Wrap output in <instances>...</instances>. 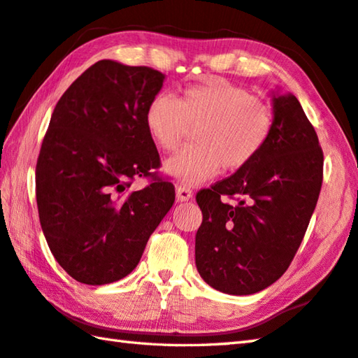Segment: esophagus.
Segmentation results:
<instances>
[{
  "label": "esophagus",
  "mask_w": 358,
  "mask_h": 358,
  "mask_svg": "<svg viewBox=\"0 0 358 358\" xmlns=\"http://www.w3.org/2000/svg\"><path fill=\"white\" fill-rule=\"evenodd\" d=\"M175 194H177V200L178 201H189L192 199V191L186 186H177L175 189Z\"/></svg>",
  "instance_id": "esophagus-1"
}]
</instances>
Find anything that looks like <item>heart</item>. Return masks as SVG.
<instances>
[{
	"mask_svg": "<svg viewBox=\"0 0 358 358\" xmlns=\"http://www.w3.org/2000/svg\"><path fill=\"white\" fill-rule=\"evenodd\" d=\"M144 126L157 146L173 152L196 127L195 144L164 164L166 173L185 185H199L224 171H238L260 154L273 131L268 103L224 78L186 86L178 100L158 94L144 112Z\"/></svg>",
	"mask_w": 358,
	"mask_h": 358,
	"instance_id": "1",
	"label": "heart"
}]
</instances>
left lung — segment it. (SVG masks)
Masks as SVG:
<instances>
[{
    "label": "left lung",
    "mask_w": 358,
    "mask_h": 358,
    "mask_svg": "<svg viewBox=\"0 0 358 358\" xmlns=\"http://www.w3.org/2000/svg\"><path fill=\"white\" fill-rule=\"evenodd\" d=\"M272 113L273 131L260 154L196 194L203 222L195 264L224 294L260 292L283 275L320 195L323 150L301 104L292 94H273ZM224 194L238 196L239 204L223 203Z\"/></svg>",
    "instance_id": "obj_1"
}]
</instances>
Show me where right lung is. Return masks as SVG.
Returning a JSON list of instances; mask_svg holds the SVG:
<instances>
[{
  "label": "right lung",
  "instance_id": "add662e5",
  "mask_svg": "<svg viewBox=\"0 0 358 358\" xmlns=\"http://www.w3.org/2000/svg\"><path fill=\"white\" fill-rule=\"evenodd\" d=\"M163 81L150 67L101 59L53 109L36 162L38 215L50 252L80 283L129 275L175 201L173 185L158 177L127 192L159 167L144 112Z\"/></svg>",
  "mask_w": 358,
  "mask_h": 358
}]
</instances>
